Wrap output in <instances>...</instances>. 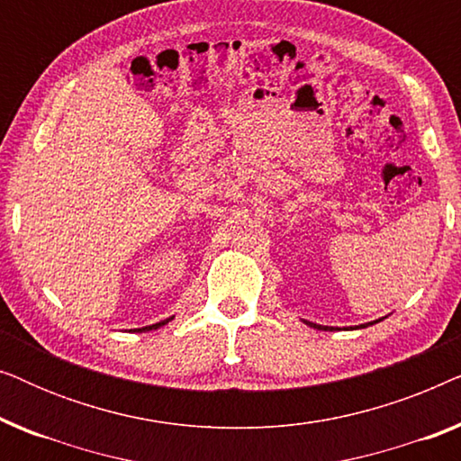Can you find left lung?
<instances>
[{"label": "left lung", "mask_w": 461, "mask_h": 461, "mask_svg": "<svg viewBox=\"0 0 461 461\" xmlns=\"http://www.w3.org/2000/svg\"><path fill=\"white\" fill-rule=\"evenodd\" d=\"M374 323H377V321H374ZM374 323H367V325H374ZM306 325H311V327H314V330H330V327H323V325H317V323H311V321H306ZM367 325H361V327H367Z\"/></svg>", "instance_id": "obj_1"}]
</instances>
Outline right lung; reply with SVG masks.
<instances>
[{
    "label": "right lung",
    "mask_w": 461,
    "mask_h": 461,
    "mask_svg": "<svg viewBox=\"0 0 461 461\" xmlns=\"http://www.w3.org/2000/svg\"><path fill=\"white\" fill-rule=\"evenodd\" d=\"M174 317H169V319H166V321H159V323H155V325H149V327H140V330H136V331H150V330H159V327H163L166 323H169V321H172Z\"/></svg>",
    "instance_id": "add662e5"
}]
</instances>
